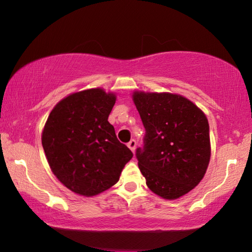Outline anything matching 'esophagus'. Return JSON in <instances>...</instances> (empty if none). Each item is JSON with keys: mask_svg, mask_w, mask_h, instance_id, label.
I'll return each instance as SVG.
<instances>
[{"mask_svg": "<svg viewBox=\"0 0 252 252\" xmlns=\"http://www.w3.org/2000/svg\"><path fill=\"white\" fill-rule=\"evenodd\" d=\"M127 147L130 148V150L132 151V152H134V150H135V147H136V141L134 139H132V140H130L129 142H127Z\"/></svg>", "mask_w": 252, "mask_h": 252, "instance_id": "34e87169", "label": "esophagus"}]
</instances>
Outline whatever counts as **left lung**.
<instances>
[{"mask_svg":"<svg viewBox=\"0 0 252 252\" xmlns=\"http://www.w3.org/2000/svg\"><path fill=\"white\" fill-rule=\"evenodd\" d=\"M133 102L146 129L135 156L147 186L163 199L180 198L199 185L210 161L207 117L172 93L134 92Z\"/></svg>","mask_w":252,"mask_h":252,"instance_id":"1","label":"left lung"}]
</instances>
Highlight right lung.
Masks as SVG:
<instances>
[{
    "instance_id": "right-lung-1",
    "label": "right lung",
    "mask_w": 252,
    "mask_h": 252,
    "mask_svg": "<svg viewBox=\"0 0 252 252\" xmlns=\"http://www.w3.org/2000/svg\"><path fill=\"white\" fill-rule=\"evenodd\" d=\"M113 93L90 89L64 97L51 111L42 133L46 159L60 182L92 197L116 185L133 153L108 121Z\"/></svg>"
}]
</instances>
